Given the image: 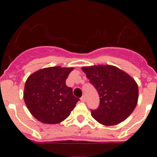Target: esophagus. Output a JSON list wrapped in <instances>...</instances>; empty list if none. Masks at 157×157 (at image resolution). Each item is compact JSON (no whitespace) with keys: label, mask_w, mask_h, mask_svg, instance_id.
<instances>
[{"label":"esophagus","mask_w":157,"mask_h":157,"mask_svg":"<svg viewBox=\"0 0 157 157\" xmlns=\"http://www.w3.org/2000/svg\"><path fill=\"white\" fill-rule=\"evenodd\" d=\"M80 100H81L82 102H85V101H86V97H85V96H82V97L80 98Z\"/></svg>","instance_id":"34e87169"}]
</instances>
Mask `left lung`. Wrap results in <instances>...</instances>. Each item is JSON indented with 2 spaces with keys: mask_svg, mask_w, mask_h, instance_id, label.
Returning a JSON list of instances; mask_svg holds the SVG:
<instances>
[{
  "mask_svg": "<svg viewBox=\"0 0 157 157\" xmlns=\"http://www.w3.org/2000/svg\"><path fill=\"white\" fill-rule=\"evenodd\" d=\"M90 82L98 91L100 105L91 115L105 126L119 124L135 109L138 99V87L133 78L111 65L83 67Z\"/></svg>",
  "mask_w": 157,
  "mask_h": 157,
  "instance_id": "1",
  "label": "left lung"
}]
</instances>
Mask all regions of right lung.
<instances>
[{
  "mask_svg": "<svg viewBox=\"0 0 157 157\" xmlns=\"http://www.w3.org/2000/svg\"><path fill=\"white\" fill-rule=\"evenodd\" d=\"M73 67H51L30 75L23 93L25 104L32 116L43 123L56 124L64 120L79 99L67 86Z\"/></svg>",
  "mask_w": 157,
  "mask_h": 157,
  "instance_id": "right-lung-1",
  "label": "right lung"
}]
</instances>
